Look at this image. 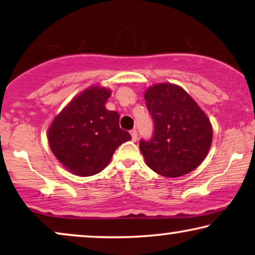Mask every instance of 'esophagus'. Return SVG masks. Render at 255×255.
<instances>
[{"label": "esophagus", "instance_id": "obj_1", "mask_svg": "<svg viewBox=\"0 0 255 255\" xmlns=\"http://www.w3.org/2000/svg\"><path fill=\"white\" fill-rule=\"evenodd\" d=\"M130 135H131V139L135 142L136 139H137V130H136V129H131Z\"/></svg>", "mask_w": 255, "mask_h": 255}]
</instances>
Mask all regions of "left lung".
<instances>
[{"label": "left lung", "instance_id": "obj_1", "mask_svg": "<svg viewBox=\"0 0 255 255\" xmlns=\"http://www.w3.org/2000/svg\"><path fill=\"white\" fill-rule=\"evenodd\" d=\"M144 99L153 121L151 138L139 141L146 165L170 178L192 172L210 149L213 128L209 119L178 85H153L145 91Z\"/></svg>", "mask_w": 255, "mask_h": 255}]
</instances>
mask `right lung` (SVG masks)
Returning <instances> with one entry per match:
<instances>
[{
    "mask_svg": "<svg viewBox=\"0 0 255 255\" xmlns=\"http://www.w3.org/2000/svg\"><path fill=\"white\" fill-rule=\"evenodd\" d=\"M110 96L105 88L87 89L64 107L48 129L53 153L74 174L99 173L118 146L131 139L119 126V114L106 110Z\"/></svg>",
    "mask_w": 255,
    "mask_h": 255,
    "instance_id": "add662e5",
    "label": "right lung"
}]
</instances>
